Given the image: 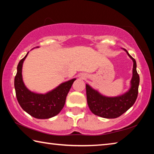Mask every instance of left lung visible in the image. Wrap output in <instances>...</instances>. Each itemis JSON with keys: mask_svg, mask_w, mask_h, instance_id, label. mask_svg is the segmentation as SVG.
<instances>
[{"mask_svg": "<svg viewBox=\"0 0 154 154\" xmlns=\"http://www.w3.org/2000/svg\"><path fill=\"white\" fill-rule=\"evenodd\" d=\"M125 51L134 62L131 88L128 92L117 97H106L86 84L88 105L90 111L96 116L104 118H117L128 110L137 100L139 92V75L137 71L136 60L126 49Z\"/></svg>", "mask_w": 154, "mask_h": 154, "instance_id": "8db88e82", "label": "left lung"}]
</instances>
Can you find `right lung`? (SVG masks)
<instances>
[{"label": "right lung", "instance_id": "obj_1", "mask_svg": "<svg viewBox=\"0 0 154 154\" xmlns=\"http://www.w3.org/2000/svg\"><path fill=\"white\" fill-rule=\"evenodd\" d=\"M28 54V52L17 65V73L14 79L17 100L21 107L34 118L37 119L52 118L58 115L64 107L66 96L76 79L62 83L56 89L45 94L30 92L25 86L22 75V64Z\"/></svg>", "mask_w": 154, "mask_h": 154}]
</instances>
